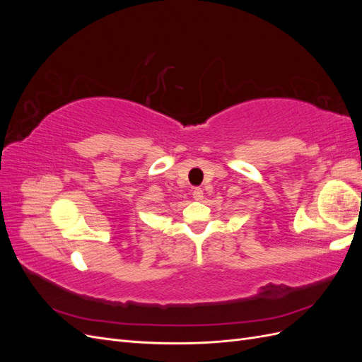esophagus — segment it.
Instances as JSON below:
<instances>
[{"mask_svg":"<svg viewBox=\"0 0 362 362\" xmlns=\"http://www.w3.org/2000/svg\"><path fill=\"white\" fill-rule=\"evenodd\" d=\"M193 198L196 199V201H202V198H204V190L201 189V187H196V189H193Z\"/></svg>","mask_w":362,"mask_h":362,"instance_id":"1","label":"esophagus"}]
</instances>
